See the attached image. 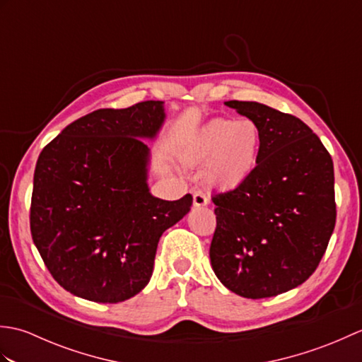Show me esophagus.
<instances>
[{
	"mask_svg": "<svg viewBox=\"0 0 362 362\" xmlns=\"http://www.w3.org/2000/svg\"><path fill=\"white\" fill-rule=\"evenodd\" d=\"M193 204L194 206H205L206 204H209V196H206L204 191H194L193 193Z\"/></svg>",
	"mask_w": 362,
	"mask_h": 362,
	"instance_id": "obj_1",
	"label": "esophagus"
}]
</instances>
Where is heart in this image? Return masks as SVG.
I'll use <instances>...</instances> for the list:
<instances>
[{
  "instance_id": "heart-1",
  "label": "heart",
  "mask_w": 362,
  "mask_h": 362,
  "mask_svg": "<svg viewBox=\"0 0 362 362\" xmlns=\"http://www.w3.org/2000/svg\"><path fill=\"white\" fill-rule=\"evenodd\" d=\"M261 146L258 124L250 118H216L199 130L185 151L188 163L205 165L206 180L221 188L241 185L257 166Z\"/></svg>"
}]
</instances>
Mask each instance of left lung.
I'll return each mask as SVG.
<instances>
[{
	"label": "left lung",
	"instance_id": "1",
	"mask_svg": "<svg viewBox=\"0 0 362 362\" xmlns=\"http://www.w3.org/2000/svg\"><path fill=\"white\" fill-rule=\"evenodd\" d=\"M226 105L257 122L261 146L247 180L211 197V267L238 296L274 297L308 280L327 250L336 224L333 160L302 119L253 101Z\"/></svg>",
	"mask_w": 362,
	"mask_h": 362
}]
</instances>
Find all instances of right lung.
Wrapping results in <instances>:
<instances>
[{
	"mask_svg": "<svg viewBox=\"0 0 362 362\" xmlns=\"http://www.w3.org/2000/svg\"><path fill=\"white\" fill-rule=\"evenodd\" d=\"M163 101L101 109L76 119L37 160L30 235L60 286L98 303H118L149 283L165 230L193 197H153L148 187Z\"/></svg>",
	"mask_w": 362,
	"mask_h": 362,
	"instance_id": "right-lung-1",
	"label": "right lung"
}]
</instances>
